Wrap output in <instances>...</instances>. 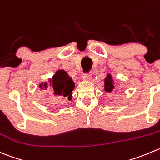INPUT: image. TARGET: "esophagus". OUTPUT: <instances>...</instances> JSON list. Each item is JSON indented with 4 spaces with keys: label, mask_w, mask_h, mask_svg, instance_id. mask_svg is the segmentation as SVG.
<instances>
[{
    "label": "esophagus",
    "mask_w": 160,
    "mask_h": 160,
    "mask_svg": "<svg viewBox=\"0 0 160 160\" xmlns=\"http://www.w3.org/2000/svg\"><path fill=\"white\" fill-rule=\"evenodd\" d=\"M92 78V75L91 73H84L83 74V80H91Z\"/></svg>",
    "instance_id": "esophagus-1"
}]
</instances>
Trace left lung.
Instances as JSON below:
<instances>
[{
	"instance_id": "8db88e82",
	"label": "left lung",
	"mask_w": 160,
	"mask_h": 160,
	"mask_svg": "<svg viewBox=\"0 0 160 160\" xmlns=\"http://www.w3.org/2000/svg\"><path fill=\"white\" fill-rule=\"evenodd\" d=\"M113 88H114V85L112 80V76L108 74L105 79V91L107 92H111L112 91Z\"/></svg>"
}]
</instances>
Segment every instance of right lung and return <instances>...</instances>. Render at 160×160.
Segmentation results:
<instances>
[{
	"instance_id": "right-lung-1",
	"label": "right lung",
	"mask_w": 160,
	"mask_h": 160,
	"mask_svg": "<svg viewBox=\"0 0 160 160\" xmlns=\"http://www.w3.org/2000/svg\"><path fill=\"white\" fill-rule=\"evenodd\" d=\"M49 83H50L52 94L54 96H60V97L71 99L72 91L74 89V83L72 82V78L68 76L66 71H57L52 80H49ZM47 87V83H42L40 84L41 89L43 88L46 89Z\"/></svg>"
}]
</instances>
